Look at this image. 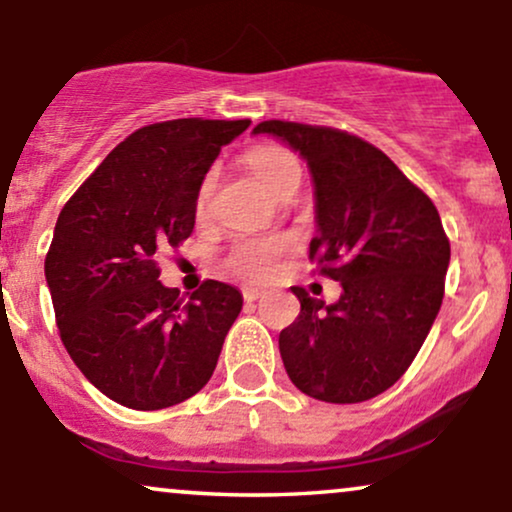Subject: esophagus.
Segmentation results:
<instances>
[{
    "mask_svg": "<svg viewBox=\"0 0 512 512\" xmlns=\"http://www.w3.org/2000/svg\"><path fill=\"white\" fill-rule=\"evenodd\" d=\"M260 296H262V291L255 289V286H243V298H245V303H255Z\"/></svg>",
    "mask_w": 512,
    "mask_h": 512,
    "instance_id": "esophagus-1",
    "label": "esophagus"
}]
</instances>
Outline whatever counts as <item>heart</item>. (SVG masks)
<instances>
[{
    "mask_svg": "<svg viewBox=\"0 0 512 512\" xmlns=\"http://www.w3.org/2000/svg\"><path fill=\"white\" fill-rule=\"evenodd\" d=\"M248 166L269 190L279 195L286 185L301 180V166L289 149L276 144H262L248 154ZM216 187V168H211L199 182L195 209L197 214H207L211 195ZM291 250V238L286 236H248L238 238L228 252L226 264L243 279L260 281L272 274L274 264Z\"/></svg>",
    "mask_w": 512,
    "mask_h": 512,
    "instance_id": "1",
    "label": "heart"
}]
</instances>
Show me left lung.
Returning <instances> with one entry per match:
<instances>
[{
    "instance_id": "obj_1",
    "label": "left lung",
    "mask_w": 512,
    "mask_h": 512,
    "mask_svg": "<svg viewBox=\"0 0 512 512\" xmlns=\"http://www.w3.org/2000/svg\"><path fill=\"white\" fill-rule=\"evenodd\" d=\"M255 134L284 139L308 161L310 262L342 284L332 305L291 289L301 313L279 334L286 373L322 402L378 397L407 373L443 303L450 240L436 204L356 134L284 120L260 122Z\"/></svg>"
}]
</instances>
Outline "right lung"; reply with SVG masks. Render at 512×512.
Listing matches in <instances>:
<instances>
[{
	"label": "right lung",
	"mask_w": 512,
	"mask_h": 512,
	"mask_svg": "<svg viewBox=\"0 0 512 512\" xmlns=\"http://www.w3.org/2000/svg\"><path fill=\"white\" fill-rule=\"evenodd\" d=\"M248 127L182 117L137 129L57 216L45 279L62 344L122 407H173L214 373L243 296L207 279L182 301L158 281L156 260L192 236L199 182L221 146Z\"/></svg>",
	"instance_id": "1"
}]
</instances>
